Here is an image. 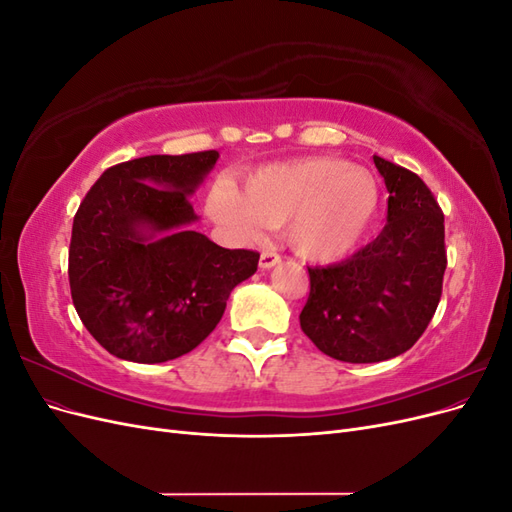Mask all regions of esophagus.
Instances as JSON below:
<instances>
[{
  "label": "esophagus",
  "instance_id": "esophagus-1",
  "mask_svg": "<svg viewBox=\"0 0 512 512\" xmlns=\"http://www.w3.org/2000/svg\"><path fill=\"white\" fill-rule=\"evenodd\" d=\"M280 262H282V256H280V254H275V252H262L258 265H260L262 271H267V269H273L275 265H280Z\"/></svg>",
  "mask_w": 512,
  "mask_h": 512
}]
</instances>
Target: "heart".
<instances>
[{"label": "heart", "instance_id": "heart-1", "mask_svg": "<svg viewBox=\"0 0 512 512\" xmlns=\"http://www.w3.org/2000/svg\"><path fill=\"white\" fill-rule=\"evenodd\" d=\"M211 218L241 239L284 226L290 247L314 262H335L361 245L380 209V183L367 168L337 158H305L258 170L245 183L215 185Z\"/></svg>", "mask_w": 512, "mask_h": 512}]
</instances>
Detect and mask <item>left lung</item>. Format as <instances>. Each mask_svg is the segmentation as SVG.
<instances>
[{
	"mask_svg": "<svg viewBox=\"0 0 512 512\" xmlns=\"http://www.w3.org/2000/svg\"><path fill=\"white\" fill-rule=\"evenodd\" d=\"M389 190L386 224L354 256L309 271L299 316L316 348L344 363H380L410 350L431 322L446 269L444 213L412 170L374 156Z\"/></svg>",
	"mask_w": 512,
	"mask_h": 512,
	"instance_id": "8db88e82",
	"label": "left lung"
}]
</instances>
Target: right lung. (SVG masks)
<instances>
[{
    "label": "right lung",
    "mask_w": 512,
    "mask_h": 512,
    "mask_svg": "<svg viewBox=\"0 0 512 512\" xmlns=\"http://www.w3.org/2000/svg\"><path fill=\"white\" fill-rule=\"evenodd\" d=\"M218 151L145 156L106 168L74 215L68 277L76 314L117 359L164 363L218 327L258 252L226 250L190 224V196Z\"/></svg>",
    "instance_id": "add662e5"
}]
</instances>
